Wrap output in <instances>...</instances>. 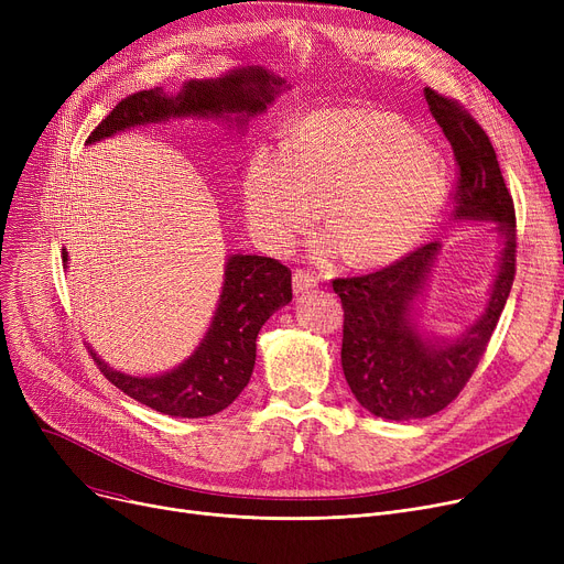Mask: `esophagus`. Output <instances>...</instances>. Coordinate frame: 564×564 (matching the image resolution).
<instances>
[{"mask_svg":"<svg viewBox=\"0 0 564 564\" xmlns=\"http://www.w3.org/2000/svg\"><path fill=\"white\" fill-rule=\"evenodd\" d=\"M315 285H317V276H313L308 272L297 270V272L292 274V288H294V292H297V294H302V292H306V290H311Z\"/></svg>","mask_w":564,"mask_h":564,"instance_id":"1","label":"esophagus"}]
</instances>
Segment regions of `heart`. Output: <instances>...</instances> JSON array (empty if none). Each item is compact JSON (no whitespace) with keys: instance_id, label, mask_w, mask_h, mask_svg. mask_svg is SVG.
Listing matches in <instances>:
<instances>
[{"instance_id":"b5f03b06","label":"heart","mask_w":564,"mask_h":564,"mask_svg":"<svg viewBox=\"0 0 564 564\" xmlns=\"http://www.w3.org/2000/svg\"><path fill=\"white\" fill-rule=\"evenodd\" d=\"M448 198L436 148L372 109H322L294 123L281 151L258 148L245 175L251 228L276 251L315 221L322 200L327 253L351 264L393 262L421 245Z\"/></svg>"}]
</instances>
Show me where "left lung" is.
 Listing matches in <instances>:
<instances>
[{
    "label": "left lung",
    "mask_w": 564,
    "mask_h": 564,
    "mask_svg": "<svg viewBox=\"0 0 564 564\" xmlns=\"http://www.w3.org/2000/svg\"><path fill=\"white\" fill-rule=\"evenodd\" d=\"M425 100L459 164L453 219L494 224L500 253L485 313L451 338L423 332L419 324V300L441 242L411 251L379 272L334 281L345 308L340 349L345 379L359 404L387 421L427 419L459 395L482 359L514 281V203L494 145L455 100L432 88H425Z\"/></svg>",
    "instance_id": "8db88e82"
}]
</instances>
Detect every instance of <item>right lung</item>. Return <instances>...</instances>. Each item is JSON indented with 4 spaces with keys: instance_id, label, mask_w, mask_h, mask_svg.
I'll list each match as a JSON object with an SVG mask.
<instances>
[{
    "instance_id": "1",
    "label": "right lung",
    "mask_w": 564,
    "mask_h": 564,
    "mask_svg": "<svg viewBox=\"0 0 564 564\" xmlns=\"http://www.w3.org/2000/svg\"><path fill=\"white\" fill-rule=\"evenodd\" d=\"M288 88L283 77L262 66L189 79L175 96L158 86L118 102L86 143L171 118H213L245 128L249 118L267 111ZM64 264L68 267L66 249ZM290 302L292 274L285 264L264 256L232 253L224 264V285L210 327L183 364L160 375L137 377L113 370L94 349L91 357L116 389L145 406L175 419L213 416L245 391L256 366L258 332Z\"/></svg>"
}]
</instances>
